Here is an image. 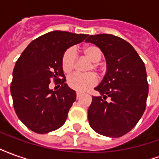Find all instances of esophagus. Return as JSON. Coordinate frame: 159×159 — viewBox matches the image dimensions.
<instances>
[{
	"instance_id": "esophagus-1",
	"label": "esophagus",
	"mask_w": 159,
	"mask_h": 159,
	"mask_svg": "<svg viewBox=\"0 0 159 159\" xmlns=\"http://www.w3.org/2000/svg\"><path fill=\"white\" fill-rule=\"evenodd\" d=\"M83 93H80V92H76V97H77V99H79L80 97L83 96Z\"/></svg>"
}]
</instances>
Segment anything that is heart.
Instances as JSON below:
<instances>
[{"label":"heart","mask_w":159,"mask_h":159,"mask_svg":"<svg viewBox=\"0 0 159 159\" xmlns=\"http://www.w3.org/2000/svg\"><path fill=\"white\" fill-rule=\"evenodd\" d=\"M81 52L83 55L91 61V65L88 67V70L90 71L92 70H98L99 65L98 62L102 58V52L97 46L89 44L86 45L81 49ZM76 62V54L75 50L72 48L66 49L64 52L61 59L62 68L66 73H70L72 71ZM68 85L70 89L78 91L84 92L90 88L93 87L97 83V77L93 73L87 74H73L68 78Z\"/></svg>","instance_id":"heart-1"}]
</instances>
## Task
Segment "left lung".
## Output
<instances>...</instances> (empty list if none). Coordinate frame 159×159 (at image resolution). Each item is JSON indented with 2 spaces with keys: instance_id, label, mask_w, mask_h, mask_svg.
Here are the masks:
<instances>
[{
  "instance_id": "left-lung-1",
  "label": "left lung",
  "mask_w": 159,
  "mask_h": 159,
  "mask_svg": "<svg viewBox=\"0 0 159 159\" xmlns=\"http://www.w3.org/2000/svg\"><path fill=\"white\" fill-rule=\"evenodd\" d=\"M85 42L100 48L107 61V72L94 89L88 110L89 125L95 132L111 138L123 136L142 117L148 95L147 71L132 45L110 34L91 35ZM107 98L110 102L105 100Z\"/></svg>"
}]
</instances>
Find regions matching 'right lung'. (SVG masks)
<instances>
[{
    "instance_id": "right-lung-1",
    "label": "right lung",
    "mask_w": 159,
    "mask_h": 159,
    "mask_svg": "<svg viewBox=\"0 0 159 159\" xmlns=\"http://www.w3.org/2000/svg\"><path fill=\"white\" fill-rule=\"evenodd\" d=\"M88 36L51 31L30 42L17 60L11 94L17 116L30 129L46 134L65 123L76 94L65 83L61 59L66 49L83 42ZM52 79L61 84L56 91L49 89Z\"/></svg>"
}]
</instances>
